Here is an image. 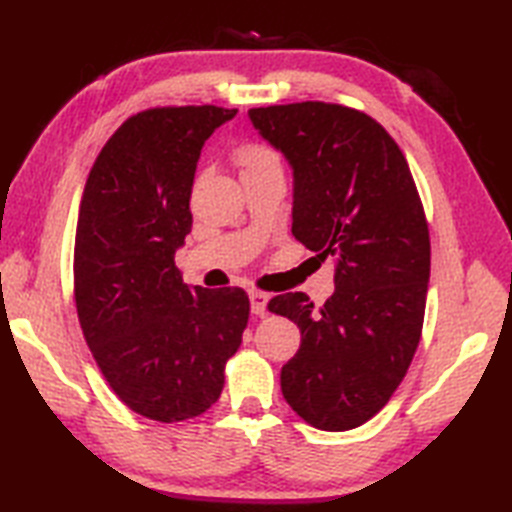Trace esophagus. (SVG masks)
<instances>
[{"label":"esophagus","mask_w":512,"mask_h":512,"mask_svg":"<svg viewBox=\"0 0 512 512\" xmlns=\"http://www.w3.org/2000/svg\"><path fill=\"white\" fill-rule=\"evenodd\" d=\"M248 297H250V312H253L255 317H264L270 297L262 290H250Z\"/></svg>","instance_id":"34e87169"}]
</instances>
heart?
Here are the masks:
<instances>
[{
    "label": "heart",
    "instance_id": "b5f03b06",
    "mask_svg": "<svg viewBox=\"0 0 512 512\" xmlns=\"http://www.w3.org/2000/svg\"><path fill=\"white\" fill-rule=\"evenodd\" d=\"M233 156L239 169H242V176L264 169H281L279 151L266 143H242Z\"/></svg>",
    "mask_w": 512,
    "mask_h": 512
}]
</instances>
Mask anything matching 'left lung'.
<instances>
[{"instance_id": "8db88e82", "label": "left lung", "mask_w": 512, "mask_h": 512, "mask_svg": "<svg viewBox=\"0 0 512 512\" xmlns=\"http://www.w3.org/2000/svg\"><path fill=\"white\" fill-rule=\"evenodd\" d=\"M250 121L295 176L292 235L334 257V295L273 297L301 347L281 367V394L321 431H347L383 409L420 343L431 270L422 200L396 140L339 103L253 107Z\"/></svg>"}]
</instances>
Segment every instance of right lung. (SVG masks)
<instances>
[{
  "label": "right lung",
  "mask_w": 512,
  "mask_h": 512,
  "mask_svg": "<svg viewBox=\"0 0 512 512\" xmlns=\"http://www.w3.org/2000/svg\"><path fill=\"white\" fill-rule=\"evenodd\" d=\"M237 110L149 107L129 116L96 156L74 237L76 314L107 385L156 422L215 405L242 345V288H189L173 262L204 140Z\"/></svg>",
  "instance_id": "obj_1"
}]
</instances>
